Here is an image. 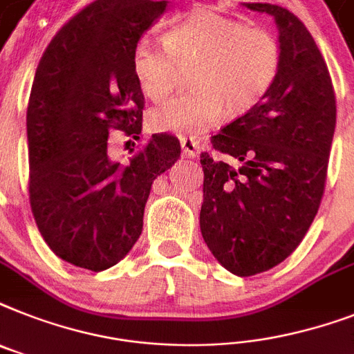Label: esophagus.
<instances>
[{
	"mask_svg": "<svg viewBox=\"0 0 354 354\" xmlns=\"http://www.w3.org/2000/svg\"><path fill=\"white\" fill-rule=\"evenodd\" d=\"M180 142H182V151L185 156H198V152H200V142H198L196 138H182Z\"/></svg>",
	"mask_w": 354,
	"mask_h": 354,
	"instance_id": "esophagus-1",
	"label": "esophagus"
}]
</instances>
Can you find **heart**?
Instances as JSON below:
<instances>
[{
  "instance_id": "obj_1",
  "label": "heart",
  "mask_w": 354,
  "mask_h": 354,
  "mask_svg": "<svg viewBox=\"0 0 354 354\" xmlns=\"http://www.w3.org/2000/svg\"><path fill=\"white\" fill-rule=\"evenodd\" d=\"M132 74L152 102L167 100L182 71L192 91L149 114L154 131L200 136L222 114L245 116L277 83L281 45L263 27L194 8L163 34V48L140 41L131 56Z\"/></svg>"
}]
</instances>
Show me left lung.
Instances as JSON below:
<instances>
[{"mask_svg":"<svg viewBox=\"0 0 354 354\" xmlns=\"http://www.w3.org/2000/svg\"><path fill=\"white\" fill-rule=\"evenodd\" d=\"M245 7L277 19L280 74L263 102L200 154L202 236L238 277L269 271L300 245L326 191L336 125L331 76L306 25L271 3Z\"/></svg>","mask_w":354,"mask_h":354,"instance_id":"1","label":"left lung"}]
</instances>
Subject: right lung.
Returning a JSON list of instances; mask_svg holds the SVG:
<instances>
[{"instance_id": "1", "label": "right lung", "mask_w": 354, "mask_h": 354, "mask_svg": "<svg viewBox=\"0 0 354 354\" xmlns=\"http://www.w3.org/2000/svg\"><path fill=\"white\" fill-rule=\"evenodd\" d=\"M165 8V0L88 3L37 65L27 107L28 200L47 245L82 269L105 271L131 251L152 182L182 152L167 132L131 149L127 162L109 152V132L140 140L145 97L131 56Z\"/></svg>"}]
</instances>
